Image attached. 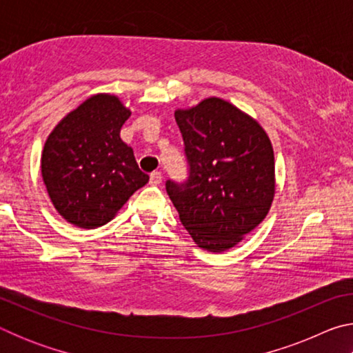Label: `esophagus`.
<instances>
[{
	"label": "esophagus",
	"instance_id": "esophagus-1",
	"mask_svg": "<svg viewBox=\"0 0 353 353\" xmlns=\"http://www.w3.org/2000/svg\"><path fill=\"white\" fill-rule=\"evenodd\" d=\"M149 183H151V185L162 183V172H160V171L151 172V174H149Z\"/></svg>",
	"mask_w": 353,
	"mask_h": 353
}]
</instances>
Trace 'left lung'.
Returning <instances> with one entry per match:
<instances>
[{
    "label": "left lung",
    "mask_w": 353,
    "mask_h": 353,
    "mask_svg": "<svg viewBox=\"0 0 353 353\" xmlns=\"http://www.w3.org/2000/svg\"><path fill=\"white\" fill-rule=\"evenodd\" d=\"M188 179L166 181L181 223L199 248L224 252L270 212L276 179L270 137L246 113L219 98L176 110Z\"/></svg>",
    "instance_id": "1"
}]
</instances>
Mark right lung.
<instances>
[{"label":"right lung","instance_id":"obj_1","mask_svg":"<svg viewBox=\"0 0 353 353\" xmlns=\"http://www.w3.org/2000/svg\"><path fill=\"white\" fill-rule=\"evenodd\" d=\"M130 110L113 94H94L48 137L41 176L52 205L82 229L104 225L149 176L119 137Z\"/></svg>","mask_w":353,"mask_h":353}]
</instances>
